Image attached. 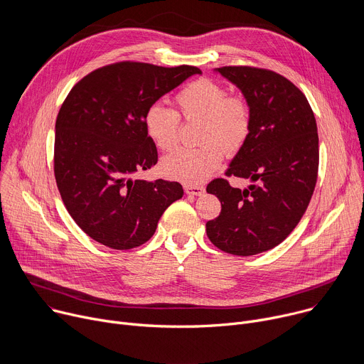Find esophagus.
<instances>
[{
	"instance_id": "1",
	"label": "esophagus",
	"mask_w": 364,
	"mask_h": 364,
	"mask_svg": "<svg viewBox=\"0 0 364 364\" xmlns=\"http://www.w3.org/2000/svg\"><path fill=\"white\" fill-rule=\"evenodd\" d=\"M184 190L190 196H200V194L204 193V187L197 186V184H187V186H184Z\"/></svg>"
}]
</instances>
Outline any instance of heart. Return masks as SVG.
Returning <instances> with one entry per match:
<instances>
[{"mask_svg": "<svg viewBox=\"0 0 364 364\" xmlns=\"http://www.w3.org/2000/svg\"><path fill=\"white\" fill-rule=\"evenodd\" d=\"M177 112L160 103L144 115V129L149 141L161 151H170L178 139L180 117L200 121V148H180L161 161L164 176L187 184L209 178L223 161V150L237 151L250 131V111L245 99L232 96L226 87L210 79L188 83L176 95Z\"/></svg>", "mask_w": 364, "mask_h": 364, "instance_id": "1", "label": "heart"}]
</instances>
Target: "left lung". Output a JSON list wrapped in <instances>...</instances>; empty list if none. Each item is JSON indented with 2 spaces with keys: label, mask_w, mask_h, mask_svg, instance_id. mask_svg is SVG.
I'll return each instance as SVG.
<instances>
[{
  "label": "left lung",
  "mask_w": 364,
  "mask_h": 364,
  "mask_svg": "<svg viewBox=\"0 0 364 364\" xmlns=\"http://www.w3.org/2000/svg\"><path fill=\"white\" fill-rule=\"evenodd\" d=\"M243 93L250 131L226 176L253 184L235 188L225 178L207 186L222 212L205 223L210 242L223 252L250 256L284 242L304 216L318 174V134L305 95L267 69H216Z\"/></svg>",
  "instance_id": "left-lung-1"
}]
</instances>
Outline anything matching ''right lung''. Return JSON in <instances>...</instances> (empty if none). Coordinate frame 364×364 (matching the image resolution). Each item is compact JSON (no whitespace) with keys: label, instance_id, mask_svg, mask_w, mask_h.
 Masks as SVG:
<instances>
[{"label":"right lung","instance_id":"right-lung-1","mask_svg":"<svg viewBox=\"0 0 364 364\" xmlns=\"http://www.w3.org/2000/svg\"><path fill=\"white\" fill-rule=\"evenodd\" d=\"M200 73L121 62L93 70L69 92L56 119L55 177L69 215L93 240L118 250L141 246L183 197L177 181L134 174L159 161L144 129L146 109Z\"/></svg>","mask_w":364,"mask_h":364}]
</instances>
